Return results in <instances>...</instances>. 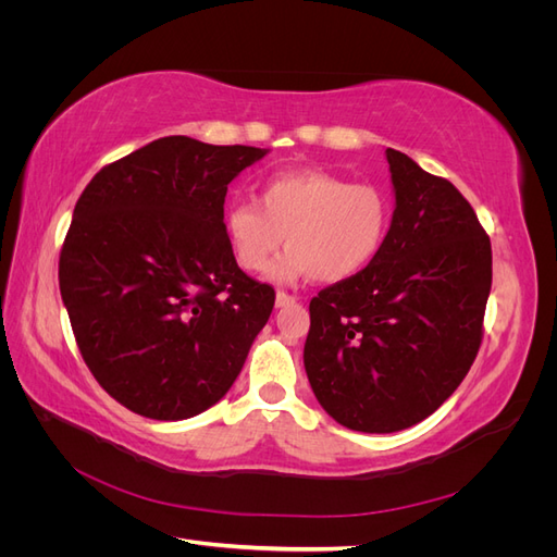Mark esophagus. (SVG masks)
<instances>
[{
    "instance_id": "34e87169",
    "label": "esophagus",
    "mask_w": 557,
    "mask_h": 557,
    "mask_svg": "<svg viewBox=\"0 0 557 557\" xmlns=\"http://www.w3.org/2000/svg\"><path fill=\"white\" fill-rule=\"evenodd\" d=\"M295 299H297V297L288 295L285 290H278V293H276V307H278V309L290 307V305H295Z\"/></svg>"
}]
</instances>
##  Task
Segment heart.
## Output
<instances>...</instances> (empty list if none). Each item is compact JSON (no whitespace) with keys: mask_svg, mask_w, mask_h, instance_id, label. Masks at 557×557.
Returning <instances> with one entry per match:
<instances>
[{"mask_svg":"<svg viewBox=\"0 0 557 557\" xmlns=\"http://www.w3.org/2000/svg\"><path fill=\"white\" fill-rule=\"evenodd\" d=\"M391 221V197L379 185L305 170L267 178L258 201H232L223 230L234 260L246 272H262L285 234L290 250L272 264L269 276L339 283L372 264Z\"/></svg>","mask_w":557,"mask_h":557,"instance_id":"1","label":"heart"}]
</instances>
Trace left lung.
I'll return each instance as SVG.
<instances>
[{
  "mask_svg": "<svg viewBox=\"0 0 557 557\" xmlns=\"http://www.w3.org/2000/svg\"><path fill=\"white\" fill-rule=\"evenodd\" d=\"M395 211L379 256L311 299L305 369L336 423L407 430L455 393L474 362L493 283L491 239L446 178L385 150Z\"/></svg>",
  "mask_w": 557,
  "mask_h": 557,
  "instance_id": "obj_1",
  "label": "left lung"
}]
</instances>
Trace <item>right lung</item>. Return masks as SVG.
Wrapping results in <instances>:
<instances>
[{
	"instance_id": "right-lung-1",
	"label": "right lung",
	"mask_w": 557,
	"mask_h": 557,
	"mask_svg": "<svg viewBox=\"0 0 557 557\" xmlns=\"http://www.w3.org/2000/svg\"><path fill=\"white\" fill-rule=\"evenodd\" d=\"M269 153L162 137L99 170L60 252V293L83 360L129 411L183 420L237 381L274 309L223 230L234 176Z\"/></svg>"
}]
</instances>
